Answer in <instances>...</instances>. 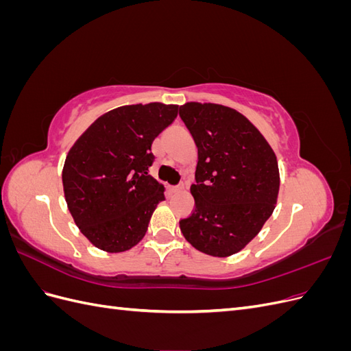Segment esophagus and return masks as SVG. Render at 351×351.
<instances>
[{"label":"esophagus","instance_id":"1","mask_svg":"<svg viewBox=\"0 0 351 351\" xmlns=\"http://www.w3.org/2000/svg\"><path fill=\"white\" fill-rule=\"evenodd\" d=\"M184 189V184H178V186H171L169 187V192L171 193H178V192H182V190Z\"/></svg>","mask_w":351,"mask_h":351}]
</instances>
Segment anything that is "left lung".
<instances>
[{"label": "left lung", "mask_w": 351, "mask_h": 351, "mask_svg": "<svg viewBox=\"0 0 351 351\" xmlns=\"http://www.w3.org/2000/svg\"><path fill=\"white\" fill-rule=\"evenodd\" d=\"M180 117L197 147L190 187L195 210L180 219V230L199 252L231 256L272 215L280 190L277 156L246 117L224 105L187 102Z\"/></svg>", "instance_id": "left-lung-1"}]
</instances>
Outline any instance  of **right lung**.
Listing matches in <instances>:
<instances>
[{
    "instance_id": "right-lung-1",
    "label": "right lung",
    "mask_w": 351,
    "mask_h": 351,
    "mask_svg": "<svg viewBox=\"0 0 351 351\" xmlns=\"http://www.w3.org/2000/svg\"><path fill=\"white\" fill-rule=\"evenodd\" d=\"M178 105H124L101 115L67 154L62 187L70 214L93 246L132 249L147 231L164 186L147 174L155 137L171 124Z\"/></svg>"
}]
</instances>
